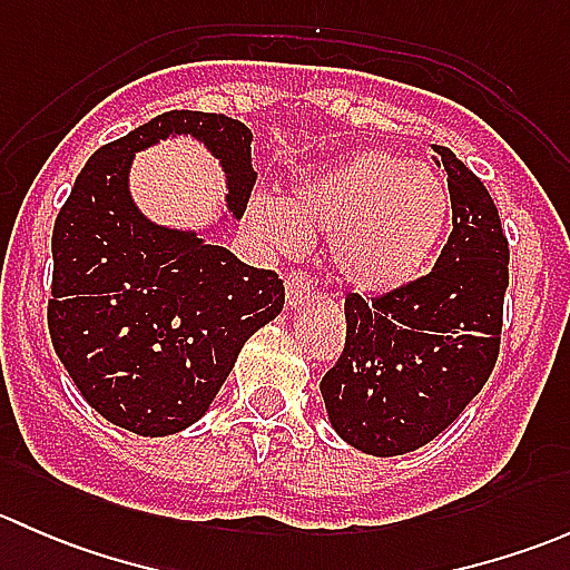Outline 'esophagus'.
I'll return each instance as SVG.
<instances>
[{
    "label": "esophagus",
    "mask_w": 570,
    "mask_h": 570,
    "mask_svg": "<svg viewBox=\"0 0 570 570\" xmlns=\"http://www.w3.org/2000/svg\"><path fill=\"white\" fill-rule=\"evenodd\" d=\"M312 295H314V281L308 278L303 269H292V273L286 275V306L289 308L306 306Z\"/></svg>",
    "instance_id": "1"
}]
</instances>
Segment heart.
I'll return each mask as SVG.
<instances>
[{"label":"heart","mask_w":570,"mask_h":570,"mask_svg":"<svg viewBox=\"0 0 570 570\" xmlns=\"http://www.w3.org/2000/svg\"><path fill=\"white\" fill-rule=\"evenodd\" d=\"M452 217L446 181L428 165L364 151L295 187L284 200H256L248 223L269 250L295 256L308 237H331L338 278L361 295H389L416 281Z\"/></svg>","instance_id":"heart-1"}]
</instances>
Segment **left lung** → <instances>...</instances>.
<instances>
[{"mask_svg":"<svg viewBox=\"0 0 570 570\" xmlns=\"http://www.w3.org/2000/svg\"><path fill=\"white\" fill-rule=\"evenodd\" d=\"M452 195V234L439 262L402 289L347 295V338L325 372L333 430L366 455L419 450L485 386L502 342L510 248L491 193L444 146H433Z\"/></svg>","mask_w":570,"mask_h":570,"instance_id":"obj_1","label":"left lung"}]
</instances>
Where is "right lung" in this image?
<instances>
[{
  "label": "right lung",
  "instance_id": "right-lung-1",
  "mask_svg": "<svg viewBox=\"0 0 570 570\" xmlns=\"http://www.w3.org/2000/svg\"><path fill=\"white\" fill-rule=\"evenodd\" d=\"M170 135L198 137L220 159L228 209L243 217L256 181L248 126L170 109L88 159L51 232L55 353L85 400L137 435L198 422L243 344L284 308V281L273 269L137 212L131 157Z\"/></svg>",
  "mask_w": 570,
  "mask_h": 570
}]
</instances>
